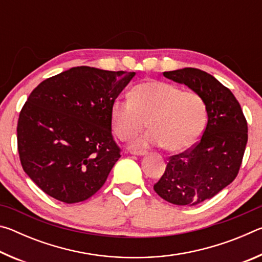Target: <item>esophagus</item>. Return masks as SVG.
Listing matches in <instances>:
<instances>
[{"label": "esophagus", "mask_w": 262, "mask_h": 262, "mask_svg": "<svg viewBox=\"0 0 262 262\" xmlns=\"http://www.w3.org/2000/svg\"><path fill=\"white\" fill-rule=\"evenodd\" d=\"M132 155H135V156H144L147 151H144V150H130L129 151Z\"/></svg>", "instance_id": "34e87169"}]
</instances>
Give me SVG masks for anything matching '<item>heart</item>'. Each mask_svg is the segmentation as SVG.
<instances>
[{
	"mask_svg": "<svg viewBox=\"0 0 262 262\" xmlns=\"http://www.w3.org/2000/svg\"><path fill=\"white\" fill-rule=\"evenodd\" d=\"M206 104L194 91L148 79L133 88L132 97L117 98L111 106V123L119 139L129 140L148 123L150 129L133 141L134 148L165 145L171 152L196 143L206 123Z\"/></svg>",
	"mask_w": 262,
	"mask_h": 262,
	"instance_id": "heart-1",
	"label": "heart"
}]
</instances>
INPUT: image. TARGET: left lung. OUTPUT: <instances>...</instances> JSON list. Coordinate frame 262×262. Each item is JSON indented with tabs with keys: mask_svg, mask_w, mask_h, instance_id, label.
Masks as SVG:
<instances>
[{
	"mask_svg": "<svg viewBox=\"0 0 262 262\" xmlns=\"http://www.w3.org/2000/svg\"><path fill=\"white\" fill-rule=\"evenodd\" d=\"M205 100L208 122L201 140L168 159L154 189L177 206H196L211 199L236 178L247 143V122L236 97L210 74L196 68L164 72Z\"/></svg>",
	"mask_w": 262,
	"mask_h": 262,
	"instance_id": "left-lung-1",
	"label": "left lung"
}]
</instances>
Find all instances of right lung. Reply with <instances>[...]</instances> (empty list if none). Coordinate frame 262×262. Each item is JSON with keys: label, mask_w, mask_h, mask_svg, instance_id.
Wrapping results in <instances>:
<instances>
[{"label": "right lung", "mask_w": 262, "mask_h": 262, "mask_svg": "<svg viewBox=\"0 0 262 262\" xmlns=\"http://www.w3.org/2000/svg\"><path fill=\"white\" fill-rule=\"evenodd\" d=\"M134 76L81 66L31 92L19 113L17 143L25 173L46 194L77 203L105 184L120 158L111 106Z\"/></svg>", "instance_id": "obj_1"}]
</instances>
